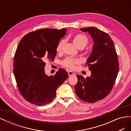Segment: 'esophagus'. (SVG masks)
I'll return each instance as SVG.
<instances>
[{
  "instance_id": "34e87169",
  "label": "esophagus",
  "mask_w": 131,
  "mask_h": 131,
  "mask_svg": "<svg viewBox=\"0 0 131 131\" xmlns=\"http://www.w3.org/2000/svg\"><path fill=\"white\" fill-rule=\"evenodd\" d=\"M68 74L69 76H72V75H75V74L72 72V71H68Z\"/></svg>"
}]
</instances>
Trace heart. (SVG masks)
<instances>
[{"label":"heart","mask_w":131,"mask_h":131,"mask_svg":"<svg viewBox=\"0 0 131 131\" xmlns=\"http://www.w3.org/2000/svg\"><path fill=\"white\" fill-rule=\"evenodd\" d=\"M73 42L79 49H84L88 43V39L85 35L82 34H78L75 35L73 39ZM65 42L64 40H61L59 42L56 47L57 52H61L63 45ZM79 61L77 59L67 58L62 62V64L69 68H74L75 65L78 64Z\"/></svg>","instance_id":"heart-1"}]
</instances>
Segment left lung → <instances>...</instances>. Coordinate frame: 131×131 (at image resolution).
<instances>
[{
    "label": "left lung",
    "mask_w": 131,
    "mask_h": 131,
    "mask_svg": "<svg viewBox=\"0 0 131 131\" xmlns=\"http://www.w3.org/2000/svg\"><path fill=\"white\" fill-rule=\"evenodd\" d=\"M80 29L89 33L93 46L86 62L91 76L85 79L82 75H77L75 93L84 102L94 103L110 92L117 76L119 64L114 42L108 33L92 27Z\"/></svg>",
    "instance_id": "obj_1"
}]
</instances>
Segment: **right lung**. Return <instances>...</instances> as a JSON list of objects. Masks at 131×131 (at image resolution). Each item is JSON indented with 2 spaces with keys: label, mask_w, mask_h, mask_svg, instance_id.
Here are the masks:
<instances>
[{
  "label": "right lung",
  "mask_w": 131,
  "mask_h": 131,
  "mask_svg": "<svg viewBox=\"0 0 131 131\" xmlns=\"http://www.w3.org/2000/svg\"><path fill=\"white\" fill-rule=\"evenodd\" d=\"M66 28H46L28 33L19 41L14 58V74L19 92L30 103L45 105L56 97V90L68 78L59 69L54 76L45 74V61L53 60Z\"/></svg>",
  "instance_id": "1"
}]
</instances>
